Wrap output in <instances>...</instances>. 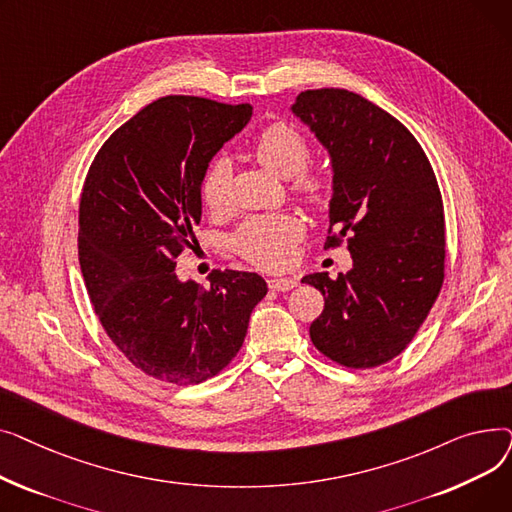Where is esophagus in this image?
Masks as SVG:
<instances>
[{"mask_svg": "<svg viewBox=\"0 0 512 512\" xmlns=\"http://www.w3.org/2000/svg\"><path fill=\"white\" fill-rule=\"evenodd\" d=\"M299 282L294 278H272L270 282H267V286H270L272 290L276 292H286V290H292L294 286H297Z\"/></svg>", "mask_w": 512, "mask_h": 512, "instance_id": "1", "label": "esophagus"}]
</instances>
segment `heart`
<instances>
[{
	"mask_svg": "<svg viewBox=\"0 0 512 512\" xmlns=\"http://www.w3.org/2000/svg\"><path fill=\"white\" fill-rule=\"evenodd\" d=\"M253 153L265 168L292 178V193L309 205H324L330 199V180L317 170H307L311 145L301 130L288 122L263 126L253 139ZM230 164L224 157L211 161L201 180V199L211 211L228 205ZM301 236V224L286 213L249 218L234 236V249L249 263L263 270H278L290 261L294 242Z\"/></svg>",
	"mask_w": 512,
	"mask_h": 512,
	"instance_id": "obj_1",
	"label": "heart"
}]
</instances>
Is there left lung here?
<instances>
[{
  "instance_id": "1",
  "label": "left lung",
  "mask_w": 512,
  "mask_h": 512,
  "mask_svg": "<svg viewBox=\"0 0 512 512\" xmlns=\"http://www.w3.org/2000/svg\"><path fill=\"white\" fill-rule=\"evenodd\" d=\"M332 157L326 249L346 242L353 270L303 282L326 305L309 328L317 351L351 369L378 367L415 338L444 284V203L432 164L394 116L344 89L292 105Z\"/></svg>"
}]
</instances>
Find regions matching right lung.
<instances>
[{
    "mask_svg": "<svg viewBox=\"0 0 512 512\" xmlns=\"http://www.w3.org/2000/svg\"><path fill=\"white\" fill-rule=\"evenodd\" d=\"M249 103L161 97L97 151L78 205V261L91 305L118 351L149 378L188 386L218 375L267 294L261 276L213 270L176 278L195 242L211 157L247 126Z\"/></svg>",
    "mask_w": 512,
    "mask_h": 512,
    "instance_id": "right-lung-1",
    "label": "right lung"
}]
</instances>
